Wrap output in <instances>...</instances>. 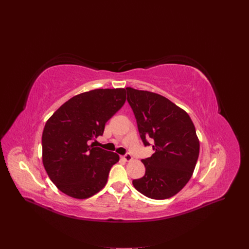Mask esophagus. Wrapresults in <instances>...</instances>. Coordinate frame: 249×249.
Instances as JSON below:
<instances>
[{
  "instance_id": "1",
  "label": "esophagus",
  "mask_w": 249,
  "mask_h": 249,
  "mask_svg": "<svg viewBox=\"0 0 249 249\" xmlns=\"http://www.w3.org/2000/svg\"><path fill=\"white\" fill-rule=\"evenodd\" d=\"M123 159H124L126 161H130V160H132L133 157H132V155H131L130 153H126V154L123 156Z\"/></svg>"
}]
</instances>
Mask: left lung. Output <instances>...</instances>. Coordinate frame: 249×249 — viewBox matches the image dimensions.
Returning a JSON list of instances; mask_svg holds the SVG:
<instances>
[{"mask_svg":"<svg viewBox=\"0 0 249 249\" xmlns=\"http://www.w3.org/2000/svg\"><path fill=\"white\" fill-rule=\"evenodd\" d=\"M126 90L142 142L145 147L151 142L155 151L142 160L145 175L132 183L149 198H170L189 181L199 157L194 124L183 109L164 96L132 88Z\"/></svg>","mask_w":249,"mask_h":249,"instance_id":"left-lung-1","label":"left lung"}]
</instances>
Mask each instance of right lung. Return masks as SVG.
Listing matches in <instances>:
<instances>
[{
    "instance_id": "obj_1",
    "label": "right lung",
    "mask_w": 249,
    "mask_h": 249,
    "mask_svg": "<svg viewBox=\"0 0 249 249\" xmlns=\"http://www.w3.org/2000/svg\"><path fill=\"white\" fill-rule=\"evenodd\" d=\"M126 100L125 89H98L78 94L48 119L42 133V160L52 182L65 194L86 199L107 182L115 153L90 145Z\"/></svg>"
}]
</instances>
